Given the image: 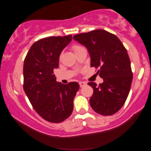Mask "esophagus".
Here are the masks:
<instances>
[{"label":"esophagus","instance_id":"1","mask_svg":"<svg viewBox=\"0 0 151 151\" xmlns=\"http://www.w3.org/2000/svg\"><path fill=\"white\" fill-rule=\"evenodd\" d=\"M79 86H80V87H83V86L86 85V83L84 82V81H80V82H79Z\"/></svg>","mask_w":151,"mask_h":151}]
</instances>
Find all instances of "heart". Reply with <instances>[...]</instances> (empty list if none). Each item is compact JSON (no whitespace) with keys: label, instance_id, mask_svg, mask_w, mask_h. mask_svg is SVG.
Returning a JSON list of instances; mask_svg holds the SVG:
<instances>
[{"label":"heart","instance_id":"obj_1","mask_svg":"<svg viewBox=\"0 0 151 151\" xmlns=\"http://www.w3.org/2000/svg\"><path fill=\"white\" fill-rule=\"evenodd\" d=\"M81 48H83L82 47L79 46V45H72V50H73L74 52H76L78 51L79 50L81 49Z\"/></svg>","mask_w":151,"mask_h":151}]
</instances>
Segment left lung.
I'll return each mask as SVG.
<instances>
[{"label": "left lung", "mask_w": 151, "mask_h": 151, "mask_svg": "<svg viewBox=\"0 0 151 151\" xmlns=\"http://www.w3.org/2000/svg\"><path fill=\"white\" fill-rule=\"evenodd\" d=\"M73 38L87 48L91 67L99 69L97 73L104 79L99 85L88 83L93 90L89 99L91 108L101 115H113L124 106L132 82L127 50L115 35L104 30L77 34Z\"/></svg>", "instance_id": "left-lung-1"}]
</instances>
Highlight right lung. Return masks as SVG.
<instances>
[{"mask_svg": "<svg viewBox=\"0 0 151 151\" xmlns=\"http://www.w3.org/2000/svg\"><path fill=\"white\" fill-rule=\"evenodd\" d=\"M72 38L58 36L36 41L24 60V91L35 111L51 123H61L72 114L74 98L79 89L76 81L58 82L53 74L59 67L60 53Z\"/></svg>", "mask_w": 151, "mask_h": 151, "instance_id": "obj_1", "label": "right lung"}]
</instances>
